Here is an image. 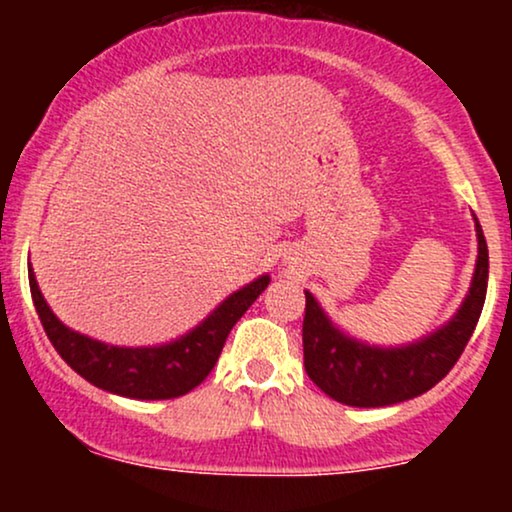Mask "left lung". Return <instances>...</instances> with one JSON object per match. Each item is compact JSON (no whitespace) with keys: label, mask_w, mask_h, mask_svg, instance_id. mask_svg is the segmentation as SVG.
I'll use <instances>...</instances> for the list:
<instances>
[{"label":"left lung","mask_w":512,"mask_h":512,"mask_svg":"<svg viewBox=\"0 0 512 512\" xmlns=\"http://www.w3.org/2000/svg\"><path fill=\"white\" fill-rule=\"evenodd\" d=\"M477 264L457 313L416 342L378 346L346 334L305 291L303 358L305 373L327 397L349 407H390L407 402L440 383L477 327L489 284V248L474 216Z\"/></svg>","instance_id":"obj_1"}]
</instances>
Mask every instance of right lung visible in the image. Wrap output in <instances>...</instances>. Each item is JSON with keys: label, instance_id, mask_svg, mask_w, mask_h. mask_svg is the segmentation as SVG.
Listing matches in <instances>:
<instances>
[{"label": "right lung", "instance_id": "right-lung-1", "mask_svg": "<svg viewBox=\"0 0 512 512\" xmlns=\"http://www.w3.org/2000/svg\"><path fill=\"white\" fill-rule=\"evenodd\" d=\"M28 281H31V296L45 334L57 354L81 378L120 397L173 399L195 390L211 373L233 325L269 286V274L257 276L243 289L223 298L190 332L154 346H115L72 330L52 313L38 289L31 264H28Z\"/></svg>", "mask_w": 512, "mask_h": 512}]
</instances>
